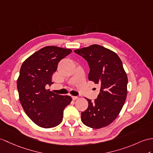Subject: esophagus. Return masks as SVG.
Masks as SVG:
<instances>
[{"instance_id": "esophagus-1", "label": "esophagus", "mask_w": 153, "mask_h": 153, "mask_svg": "<svg viewBox=\"0 0 153 153\" xmlns=\"http://www.w3.org/2000/svg\"><path fill=\"white\" fill-rule=\"evenodd\" d=\"M77 99H79V97H76V96H72V99L73 100H76Z\"/></svg>"}]
</instances>
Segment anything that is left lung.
I'll return each instance as SVG.
<instances>
[{"label":"left lung","mask_w":153,"mask_h":153,"mask_svg":"<svg viewBox=\"0 0 153 153\" xmlns=\"http://www.w3.org/2000/svg\"><path fill=\"white\" fill-rule=\"evenodd\" d=\"M82 56L90 68L88 79L100 86L95 101L85 98L88 108L81 114V120L89 127H105L120 114L127 95L128 78L118 55L99 45L74 50Z\"/></svg>","instance_id":"obj_1"}]
</instances>
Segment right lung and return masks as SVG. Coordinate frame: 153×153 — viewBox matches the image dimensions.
<instances>
[{
	"label": "right lung",
	"mask_w": 153,
	"mask_h": 153,
	"mask_svg": "<svg viewBox=\"0 0 153 153\" xmlns=\"http://www.w3.org/2000/svg\"><path fill=\"white\" fill-rule=\"evenodd\" d=\"M72 52L69 48L47 46L23 63L17 87L21 106L29 118L45 128L61 123L65 108L71 102L68 95L56 94L45 89L53 84L52 76L59 62Z\"/></svg>",
	"instance_id": "right-lung-1"
}]
</instances>
